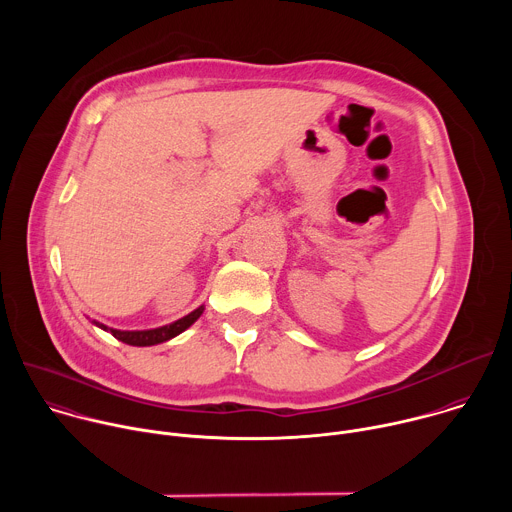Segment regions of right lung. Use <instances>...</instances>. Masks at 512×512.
Instances as JSON below:
<instances>
[{"mask_svg":"<svg viewBox=\"0 0 512 512\" xmlns=\"http://www.w3.org/2000/svg\"><path fill=\"white\" fill-rule=\"evenodd\" d=\"M204 312V308H196L194 312H190L188 316L176 320L174 324H168V326H162V328H154V330H113V328H107L105 324H99L95 322L99 328L111 332L117 340L129 344V346H154V344H160V342H166L174 336H178L180 332H184L188 326H192L200 314Z\"/></svg>","mask_w":512,"mask_h":512,"instance_id":"right-lung-1","label":"right lung"}]
</instances>
